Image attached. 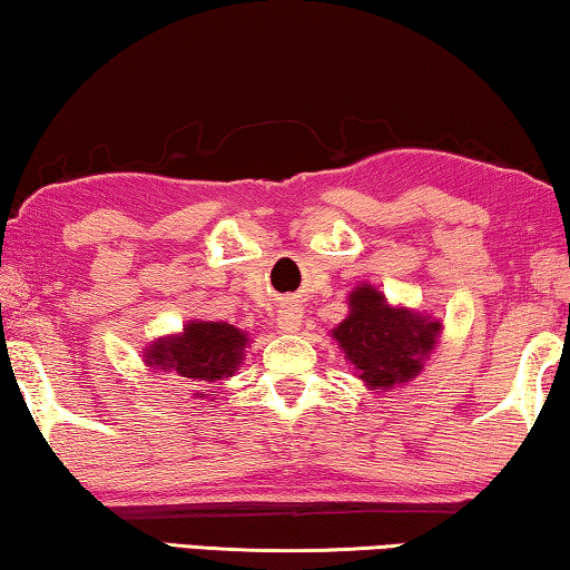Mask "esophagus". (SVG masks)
<instances>
[{
	"label": "esophagus",
	"mask_w": 570,
	"mask_h": 570,
	"mask_svg": "<svg viewBox=\"0 0 570 570\" xmlns=\"http://www.w3.org/2000/svg\"><path fill=\"white\" fill-rule=\"evenodd\" d=\"M301 326V311L295 306H285L277 314V330L279 332H295Z\"/></svg>",
	"instance_id": "esophagus-1"
}]
</instances>
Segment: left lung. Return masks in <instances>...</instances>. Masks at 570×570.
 Segmentation results:
<instances>
[{
	"label": "left lung",
	"instance_id": "left-lung-1",
	"mask_svg": "<svg viewBox=\"0 0 570 570\" xmlns=\"http://www.w3.org/2000/svg\"><path fill=\"white\" fill-rule=\"evenodd\" d=\"M441 334V322L389 306L384 293L361 285L350 293V314L332 337L368 389H392L415 379Z\"/></svg>",
	"mask_w": 570,
	"mask_h": 570
}]
</instances>
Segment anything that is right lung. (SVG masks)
I'll use <instances>...</instances> for the list:
<instances>
[{
  "instance_id": "obj_1",
  "label": "right lung",
  "mask_w": 570,
  "mask_h": 570,
  "mask_svg": "<svg viewBox=\"0 0 570 570\" xmlns=\"http://www.w3.org/2000/svg\"><path fill=\"white\" fill-rule=\"evenodd\" d=\"M246 332L223 322H191L147 347L145 361L186 381H220L236 373L246 347Z\"/></svg>"
}]
</instances>
